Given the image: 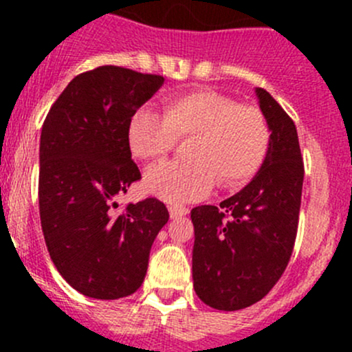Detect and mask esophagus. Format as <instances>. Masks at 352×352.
I'll return each instance as SVG.
<instances>
[{
    "instance_id": "obj_1",
    "label": "esophagus",
    "mask_w": 352,
    "mask_h": 352,
    "mask_svg": "<svg viewBox=\"0 0 352 352\" xmlns=\"http://www.w3.org/2000/svg\"><path fill=\"white\" fill-rule=\"evenodd\" d=\"M170 218H180V216H186L189 212V209L184 208V206H170Z\"/></svg>"
}]
</instances>
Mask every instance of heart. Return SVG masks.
<instances>
[{"label":"heart","instance_id":"obj_1","mask_svg":"<svg viewBox=\"0 0 352 352\" xmlns=\"http://www.w3.org/2000/svg\"><path fill=\"white\" fill-rule=\"evenodd\" d=\"M177 140H189V162L151 166L144 187L163 201L184 204L208 196L216 180L226 189L247 182L267 155L271 133L261 110L212 90L170 98L163 113L140 109L131 117L127 143L138 158H163Z\"/></svg>","mask_w":352,"mask_h":352}]
</instances>
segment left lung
Segmentation results:
<instances>
[{
  "label": "left lung",
  "mask_w": 352,
  "mask_h": 352,
  "mask_svg": "<svg viewBox=\"0 0 352 352\" xmlns=\"http://www.w3.org/2000/svg\"><path fill=\"white\" fill-rule=\"evenodd\" d=\"M271 141L257 175L218 206H197L192 279L211 308L235 311L261 301L285 272L298 232L303 158L296 126L264 88H255Z\"/></svg>",
  "instance_id": "left-lung-1"
}]
</instances>
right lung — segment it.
Segmentation results:
<instances>
[{
  "label": "right lung",
  "instance_id": "1",
  "mask_svg": "<svg viewBox=\"0 0 352 352\" xmlns=\"http://www.w3.org/2000/svg\"><path fill=\"white\" fill-rule=\"evenodd\" d=\"M163 81L127 67H95L69 81L42 126V232L59 274L85 296L133 294L168 221V209L156 197L116 211L117 196L141 179L127 143L129 120Z\"/></svg>",
  "mask_w": 352,
  "mask_h": 352
}]
</instances>
